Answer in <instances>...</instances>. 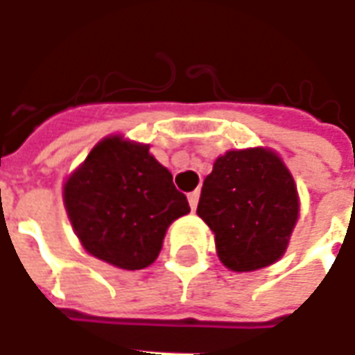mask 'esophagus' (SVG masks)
<instances>
[{
  "label": "esophagus",
  "instance_id": "1",
  "mask_svg": "<svg viewBox=\"0 0 355 355\" xmlns=\"http://www.w3.org/2000/svg\"><path fill=\"white\" fill-rule=\"evenodd\" d=\"M188 201H190V207H192V211L198 207V201H200V190H193V192L188 193Z\"/></svg>",
  "mask_w": 355,
  "mask_h": 355
}]
</instances>
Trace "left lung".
<instances>
[{
    "label": "left lung",
    "instance_id": "1",
    "mask_svg": "<svg viewBox=\"0 0 355 355\" xmlns=\"http://www.w3.org/2000/svg\"><path fill=\"white\" fill-rule=\"evenodd\" d=\"M198 215L215 232L216 253L234 272L270 266L287 249L298 218L295 180L264 148L220 155L205 178Z\"/></svg>",
    "mask_w": 355,
    "mask_h": 355
}]
</instances>
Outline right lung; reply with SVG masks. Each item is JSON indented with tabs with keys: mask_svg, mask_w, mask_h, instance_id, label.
Masks as SVG:
<instances>
[{
	"mask_svg": "<svg viewBox=\"0 0 355 355\" xmlns=\"http://www.w3.org/2000/svg\"><path fill=\"white\" fill-rule=\"evenodd\" d=\"M148 150L104 139L64 184L66 211L85 251L123 270L152 264L169 224L190 213L173 175Z\"/></svg>",
	"mask_w": 355,
	"mask_h": 355,
	"instance_id": "right-lung-1",
	"label": "right lung"
}]
</instances>
